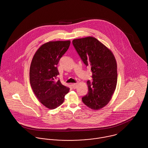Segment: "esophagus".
<instances>
[{"label":"esophagus","instance_id":"esophagus-1","mask_svg":"<svg viewBox=\"0 0 148 148\" xmlns=\"http://www.w3.org/2000/svg\"><path fill=\"white\" fill-rule=\"evenodd\" d=\"M77 85V83H74V84H72V88H73V89H75V88H76Z\"/></svg>","mask_w":148,"mask_h":148}]
</instances>
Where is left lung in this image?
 <instances>
[{
  "instance_id": "1",
  "label": "left lung",
  "mask_w": 148,
  "mask_h": 148,
  "mask_svg": "<svg viewBox=\"0 0 148 148\" xmlns=\"http://www.w3.org/2000/svg\"><path fill=\"white\" fill-rule=\"evenodd\" d=\"M72 44L85 65L90 68L93 80L87 81L88 93L82 97L85 105L93 110L106 106L117 82V63L110 49L97 39H76Z\"/></svg>"
}]
</instances>
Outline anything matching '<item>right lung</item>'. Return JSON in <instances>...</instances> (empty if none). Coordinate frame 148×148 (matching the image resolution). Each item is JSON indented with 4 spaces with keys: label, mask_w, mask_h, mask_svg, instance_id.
Returning <instances> with one entry per match:
<instances>
[{
    "label": "right lung",
    "mask_w": 148,
    "mask_h": 148,
    "mask_svg": "<svg viewBox=\"0 0 148 148\" xmlns=\"http://www.w3.org/2000/svg\"><path fill=\"white\" fill-rule=\"evenodd\" d=\"M71 42L55 41L46 42L37 50L29 69L31 88L39 101L48 109L62 105L69 88L57 79L59 75L57 65L69 48Z\"/></svg>",
    "instance_id": "1"
}]
</instances>
